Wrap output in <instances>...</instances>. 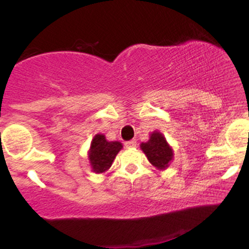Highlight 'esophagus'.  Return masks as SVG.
I'll use <instances>...</instances> for the list:
<instances>
[{
	"label": "esophagus",
	"instance_id": "1",
	"mask_svg": "<svg viewBox=\"0 0 249 249\" xmlns=\"http://www.w3.org/2000/svg\"><path fill=\"white\" fill-rule=\"evenodd\" d=\"M125 146H126L127 148L136 147V146H137V142H136V141H130V142H125Z\"/></svg>",
	"mask_w": 249,
	"mask_h": 249
}]
</instances>
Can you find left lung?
<instances>
[{"label":"left lung","mask_w":249,"mask_h":249,"mask_svg":"<svg viewBox=\"0 0 249 249\" xmlns=\"http://www.w3.org/2000/svg\"><path fill=\"white\" fill-rule=\"evenodd\" d=\"M141 148L157 170H166L173 160V148L159 131H153L150 134V139L146 142H142Z\"/></svg>","instance_id":"left-lung-1"}]
</instances>
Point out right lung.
Segmentation results:
<instances>
[{
	"instance_id": "1",
	"label": "right lung",
	"mask_w": 249,
	"mask_h": 249,
	"mask_svg": "<svg viewBox=\"0 0 249 249\" xmlns=\"http://www.w3.org/2000/svg\"><path fill=\"white\" fill-rule=\"evenodd\" d=\"M122 148L121 142H108L104 134L97 133L91 141L90 148L88 151L89 162L93 172H107Z\"/></svg>"
}]
</instances>
